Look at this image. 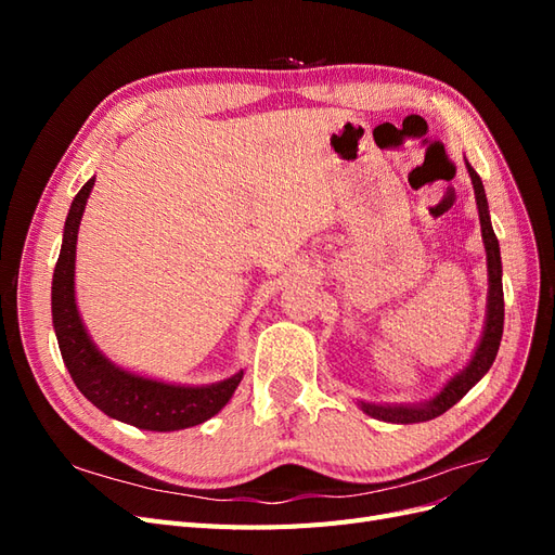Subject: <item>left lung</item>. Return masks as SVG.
<instances>
[{
  "label": "left lung",
  "instance_id": "left-lung-1",
  "mask_svg": "<svg viewBox=\"0 0 555 555\" xmlns=\"http://www.w3.org/2000/svg\"><path fill=\"white\" fill-rule=\"evenodd\" d=\"M465 169L469 173L475 188V201L479 210V224H481V241L486 249V268H489V296H486V317L481 338L473 351V357L461 367V371L444 382L442 389L428 400L422 402H367L357 400V405L367 414L386 424H422L430 418L444 414L449 408L473 389V386L489 373L493 365L500 340H502V324H505V296H502V261H500V245L495 238V231L491 224V210L489 201H486L483 182L477 171L465 159Z\"/></svg>",
  "mask_w": 555,
  "mask_h": 555
}]
</instances>
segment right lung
Instances as JSON below:
<instances>
[{
    "mask_svg": "<svg viewBox=\"0 0 555 555\" xmlns=\"http://www.w3.org/2000/svg\"><path fill=\"white\" fill-rule=\"evenodd\" d=\"M94 188V176L72 201L62 231V249L55 263L50 306L53 328L66 371L78 391L106 416L141 430L171 433L208 422L231 400L245 375L241 367L212 384H176L127 371L96 347L76 304V245L82 212Z\"/></svg>",
    "mask_w": 555,
    "mask_h": 555,
    "instance_id": "obj_1",
    "label": "right lung"
}]
</instances>
